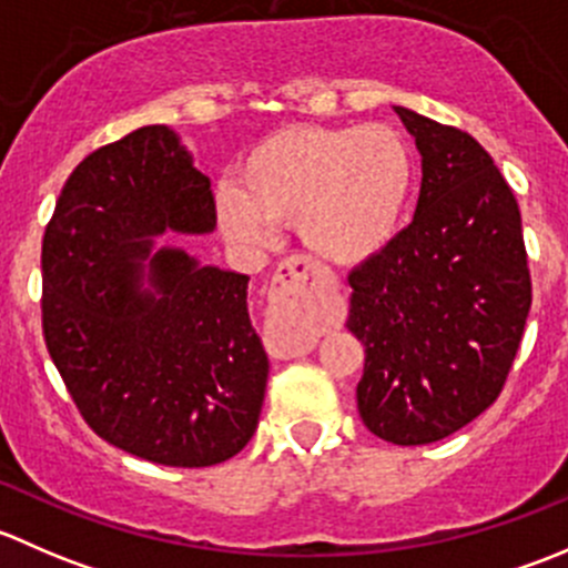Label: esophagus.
Segmentation results:
<instances>
[{"label": "esophagus", "instance_id": "obj_1", "mask_svg": "<svg viewBox=\"0 0 568 568\" xmlns=\"http://www.w3.org/2000/svg\"><path fill=\"white\" fill-rule=\"evenodd\" d=\"M326 280L305 257H288L277 266L268 291L266 348L272 357H302L316 346Z\"/></svg>", "mask_w": 568, "mask_h": 568}]
</instances>
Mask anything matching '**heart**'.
<instances>
[{"label": "heart", "instance_id": "heart-1", "mask_svg": "<svg viewBox=\"0 0 568 568\" xmlns=\"http://www.w3.org/2000/svg\"><path fill=\"white\" fill-rule=\"evenodd\" d=\"M415 186V159L390 125H288L236 164V186L216 189L222 231L266 244L294 225L318 261L359 266L398 231Z\"/></svg>", "mask_w": 568, "mask_h": 568}]
</instances>
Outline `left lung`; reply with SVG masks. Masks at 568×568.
Wrapping results in <instances>:
<instances>
[{"label":"left lung","mask_w":568,"mask_h":568,"mask_svg":"<svg viewBox=\"0 0 568 568\" xmlns=\"http://www.w3.org/2000/svg\"><path fill=\"white\" fill-rule=\"evenodd\" d=\"M423 159L415 220L348 274L363 341L357 409L393 445L450 437L489 409L517 357L530 268L517 197L467 131L395 106Z\"/></svg>","instance_id":"1"}]
</instances>
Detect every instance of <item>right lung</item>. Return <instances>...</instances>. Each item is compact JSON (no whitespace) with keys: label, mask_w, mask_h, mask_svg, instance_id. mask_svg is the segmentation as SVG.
<instances>
[{"label":"right lung","mask_w":568,"mask_h":568,"mask_svg":"<svg viewBox=\"0 0 568 568\" xmlns=\"http://www.w3.org/2000/svg\"><path fill=\"white\" fill-rule=\"evenodd\" d=\"M211 181L168 125L90 153L43 236V337L73 404L114 448L211 467L250 443L268 357L247 274L203 266L153 236L211 233Z\"/></svg>","instance_id":"add662e5"}]
</instances>
